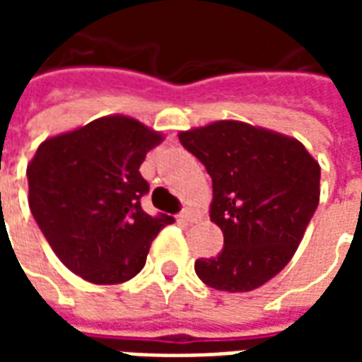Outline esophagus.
<instances>
[{
    "instance_id": "obj_1",
    "label": "esophagus",
    "mask_w": 362,
    "mask_h": 362,
    "mask_svg": "<svg viewBox=\"0 0 362 362\" xmlns=\"http://www.w3.org/2000/svg\"><path fill=\"white\" fill-rule=\"evenodd\" d=\"M178 219H180L182 223H194V221L197 219V213L194 211L192 207H186V209H182L180 211Z\"/></svg>"
}]
</instances>
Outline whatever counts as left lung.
<instances>
[{
  "label": "left lung",
  "mask_w": 362,
  "mask_h": 362,
  "mask_svg": "<svg viewBox=\"0 0 362 362\" xmlns=\"http://www.w3.org/2000/svg\"><path fill=\"white\" fill-rule=\"evenodd\" d=\"M178 139L213 182L211 221L225 236L196 262L207 287L248 293L287 266L320 202V166L303 143L243 122H215Z\"/></svg>",
  "instance_id": "8db88e82"
}]
</instances>
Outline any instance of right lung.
Masks as SVG:
<instances>
[{
    "mask_svg": "<svg viewBox=\"0 0 362 362\" xmlns=\"http://www.w3.org/2000/svg\"><path fill=\"white\" fill-rule=\"evenodd\" d=\"M163 141L126 116H106L38 147L27 168L28 205L64 266L96 285L141 272L151 243L173 217H151L141 197L145 155Z\"/></svg>",
    "mask_w": 362,
    "mask_h": 362,
    "instance_id": "1",
    "label": "right lung"
}]
</instances>
